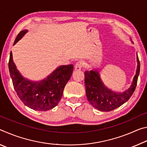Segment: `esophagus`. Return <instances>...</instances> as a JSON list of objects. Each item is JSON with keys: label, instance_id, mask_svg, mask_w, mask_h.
<instances>
[{"label": "esophagus", "instance_id": "1", "mask_svg": "<svg viewBox=\"0 0 147 147\" xmlns=\"http://www.w3.org/2000/svg\"><path fill=\"white\" fill-rule=\"evenodd\" d=\"M83 65L84 64H83L82 61H79L76 63L75 66H74V69H75V70H76V71L81 70V69L82 68V67H83Z\"/></svg>", "mask_w": 147, "mask_h": 147}]
</instances>
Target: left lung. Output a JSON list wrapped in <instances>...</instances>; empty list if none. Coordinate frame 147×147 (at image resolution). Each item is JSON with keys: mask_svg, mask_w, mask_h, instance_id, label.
Wrapping results in <instances>:
<instances>
[{"mask_svg": "<svg viewBox=\"0 0 147 147\" xmlns=\"http://www.w3.org/2000/svg\"><path fill=\"white\" fill-rule=\"evenodd\" d=\"M138 69L130 88L123 93H115L104 85L96 71H86L85 86L86 96L91 105L102 111H110L125 103L135 91L140 71V62L137 56Z\"/></svg>", "mask_w": 147, "mask_h": 147, "instance_id": "left-lung-1", "label": "left lung"}]
</instances>
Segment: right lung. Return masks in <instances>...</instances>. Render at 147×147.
Instances as JSON below:
<instances>
[{
    "instance_id": "1",
    "label": "right lung",
    "mask_w": 147,
    "mask_h": 147,
    "mask_svg": "<svg viewBox=\"0 0 147 147\" xmlns=\"http://www.w3.org/2000/svg\"><path fill=\"white\" fill-rule=\"evenodd\" d=\"M27 32L24 30L17 35L16 44ZM9 74L13 88L21 101L30 108L37 111H47L58 105L66 84L73 74V65H62L40 82L24 79L16 69L10 53L8 63Z\"/></svg>"
}]
</instances>
